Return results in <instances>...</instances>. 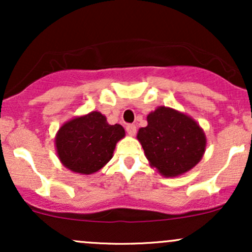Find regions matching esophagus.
I'll use <instances>...</instances> for the list:
<instances>
[{"instance_id":"obj_1","label":"esophagus","mask_w":252,"mask_h":252,"mask_svg":"<svg viewBox=\"0 0 252 252\" xmlns=\"http://www.w3.org/2000/svg\"><path fill=\"white\" fill-rule=\"evenodd\" d=\"M126 130L130 136H134L136 134V126L135 124H128V126H126Z\"/></svg>"}]
</instances>
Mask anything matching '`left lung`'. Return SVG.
<instances>
[{"label":"left lung","mask_w":252,"mask_h":252,"mask_svg":"<svg viewBox=\"0 0 252 252\" xmlns=\"http://www.w3.org/2000/svg\"><path fill=\"white\" fill-rule=\"evenodd\" d=\"M147 121L148 126L138 130L137 138L150 164L163 176L184 174L200 161L206 137L194 120L161 106Z\"/></svg>","instance_id":"left-lung-1"}]
</instances>
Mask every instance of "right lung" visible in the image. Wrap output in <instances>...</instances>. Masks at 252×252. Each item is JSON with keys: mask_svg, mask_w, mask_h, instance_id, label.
I'll list each match as a JSON object with an SVG mask.
<instances>
[{"mask_svg": "<svg viewBox=\"0 0 252 252\" xmlns=\"http://www.w3.org/2000/svg\"><path fill=\"white\" fill-rule=\"evenodd\" d=\"M124 135L121 124L110 126L105 116L94 111L63 124L56 137L57 152L68 169L92 174L109 162Z\"/></svg>", "mask_w": 252, "mask_h": 252, "instance_id": "add662e5", "label": "right lung"}]
</instances>
